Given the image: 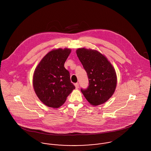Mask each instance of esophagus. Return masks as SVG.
I'll list each match as a JSON object with an SVG mask.
<instances>
[{
    "instance_id": "1",
    "label": "esophagus",
    "mask_w": 151,
    "mask_h": 151,
    "mask_svg": "<svg viewBox=\"0 0 151 151\" xmlns=\"http://www.w3.org/2000/svg\"><path fill=\"white\" fill-rule=\"evenodd\" d=\"M74 85H75V86H76V89H78V88H79V84H78V83H76Z\"/></svg>"
}]
</instances>
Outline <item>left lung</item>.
<instances>
[{
	"mask_svg": "<svg viewBox=\"0 0 151 151\" xmlns=\"http://www.w3.org/2000/svg\"><path fill=\"white\" fill-rule=\"evenodd\" d=\"M76 53L89 80L88 88H81V92L92 105L105 103L114 93L117 86L114 67L104 55L96 50L78 48Z\"/></svg>",
	"mask_w": 151,
	"mask_h": 151,
	"instance_id": "obj_1",
	"label": "left lung"
}]
</instances>
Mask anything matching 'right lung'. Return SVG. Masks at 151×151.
Wrapping results in <instances>:
<instances>
[{
  "mask_svg": "<svg viewBox=\"0 0 151 151\" xmlns=\"http://www.w3.org/2000/svg\"><path fill=\"white\" fill-rule=\"evenodd\" d=\"M71 49L59 48L48 52L36 67L32 84L40 100L48 107L58 108L65 101L75 86L64 67Z\"/></svg>",
  "mask_w": 151,
  "mask_h": 151,
  "instance_id": "obj_1",
  "label": "right lung"
}]
</instances>
